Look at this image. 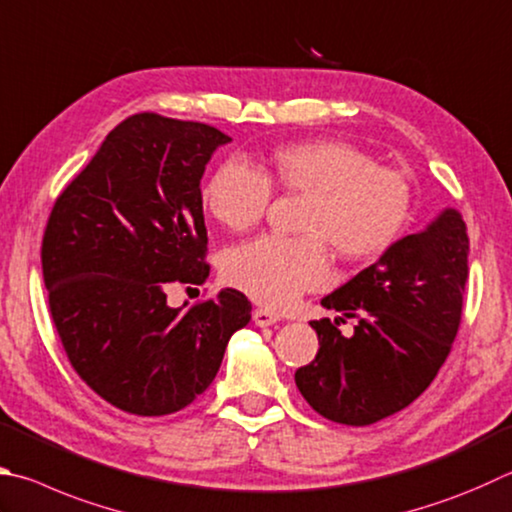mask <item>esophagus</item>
<instances>
[{
	"label": "esophagus",
	"mask_w": 512,
	"mask_h": 512,
	"mask_svg": "<svg viewBox=\"0 0 512 512\" xmlns=\"http://www.w3.org/2000/svg\"><path fill=\"white\" fill-rule=\"evenodd\" d=\"M253 320H255L257 327H273V324L280 322V315L268 311V309H255Z\"/></svg>",
	"instance_id": "obj_1"
}]
</instances>
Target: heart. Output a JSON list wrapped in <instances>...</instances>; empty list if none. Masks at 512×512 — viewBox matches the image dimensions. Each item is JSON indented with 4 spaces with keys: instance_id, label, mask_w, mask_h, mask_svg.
Returning a JSON list of instances; mask_svg holds the SVG:
<instances>
[{
    "instance_id": "b5f03b06",
    "label": "heart",
    "mask_w": 512,
    "mask_h": 512,
    "mask_svg": "<svg viewBox=\"0 0 512 512\" xmlns=\"http://www.w3.org/2000/svg\"><path fill=\"white\" fill-rule=\"evenodd\" d=\"M273 179L309 197L302 237L262 235L230 248L224 277L268 309H286L306 291L331 282L327 241L347 259L385 255L410 219L412 192L405 176L380 167L345 141H304L273 156ZM203 206L228 230L262 221L273 201L268 174L244 159H228L201 192Z\"/></svg>"
}]
</instances>
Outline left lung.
<instances>
[{"label":"left lung","instance_id":"left-lung-1","mask_svg":"<svg viewBox=\"0 0 512 512\" xmlns=\"http://www.w3.org/2000/svg\"><path fill=\"white\" fill-rule=\"evenodd\" d=\"M468 232L445 208L425 230L398 239L347 284L322 297L340 318L313 320L320 349L295 371L315 412L342 425H371L421 396L448 358L468 282ZM356 317L354 336L337 324Z\"/></svg>","mask_w":512,"mask_h":512}]
</instances>
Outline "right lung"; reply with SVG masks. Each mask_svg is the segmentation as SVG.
<instances>
[{
	"instance_id": "right-lung-1",
	"label": "right lung",
	"mask_w": 512,
	"mask_h": 512,
	"mask_svg": "<svg viewBox=\"0 0 512 512\" xmlns=\"http://www.w3.org/2000/svg\"><path fill=\"white\" fill-rule=\"evenodd\" d=\"M226 143L206 123L134 114L55 199L42 239L51 318L71 367L123 412L183 410L250 322L235 288L190 309L165 295L208 280L201 176Z\"/></svg>"
}]
</instances>
